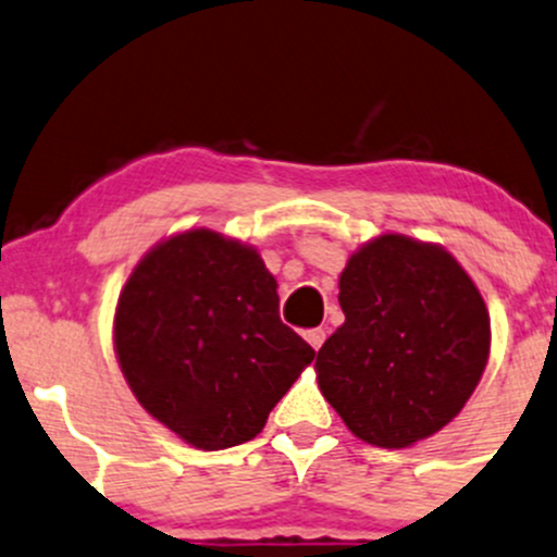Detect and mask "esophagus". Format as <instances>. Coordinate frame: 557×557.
Returning a JSON list of instances; mask_svg holds the SVG:
<instances>
[{
	"label": "esophagus",
	"instance_id": "obj_1",
	"mask_svg": "<svg viewBox=\"0 0 557 557\" xmlns=\"http://www.w3.org/2000/svg\"><path fill=\"white\" fill-rule=\"evenodd\" d=\"M307 342L312 344V349H320L325 342V331L323 327H312V331H307Z\"/></svg>",
	"mask_w": 557,
	"mask_h": 557
}]
</instances>
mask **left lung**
Listing matches in <instances>:
<instances>
[{
    "label": "left lung",
    "instance_id": "left-lung-1",
    "mask_svg": "<svg viewBox=\"0 0 557 557\" xmlns=\"http://www.w3.org/2000/svg\"><path fill=\"white\" fill-rule=\"evenodd\" d=\"M338 304L344 325L314 368L344 424L379 448L443 430L488 362V309L470 274L441 245L382 234L347 261Z\"/></svg>",
    "mask_w": 557,
    "mask_h": 557
}]
</instances>
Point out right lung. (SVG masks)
I'll return each mask as SVG.
<instances>
[{
    "instance_id": "obj_1",
    "label": "right lung",
    "mask_w": 557,
    "mask_h": 557,
    "mask_svg": "<svg viewBox=\"0 0 557 557\" xmlns=\"http://www.w3.org/2000/svg\"><path fill=\"white\" fill-rule=\"evenodd\" d=\"M114 347L140 406L202 450L253 441L314 360L280 320L261 256L210 230L140 259L116 301Z\"/></svg>"
}]
</instances>
